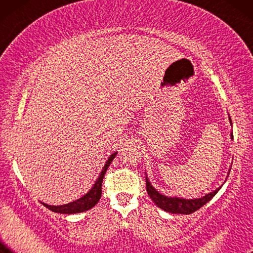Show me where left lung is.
<instances>
[{
    "label": "left lung",
    "mask_w": 253,
    "mask_h": 253,
    "mask_svg": "<svg viewBox=\"0 0 253 253\" xmlns=\"http://www.w3.org/2000/svg\"><path fill=\"white\" fill-rule=\"evenodd\" d=\"M229 121L231 124L230 117H229ZM230 136H231V139H233V132L230 133ZM229 172H230V169L229 171H228V175H229ZM220 189L221 186L220 188H217L216 190H214V191L207 193V195L202 197V198H196V199H184V198H178V197H168L159 192L158 190L151 184L150 179H148V177L146 176V190H147L148 196H150V198L153 200L155 205L160 207L161 210H164L166 212H169V213H174V214H191L193 212H196L197 210H199L200 207H203L206 203H209L210 200L216 195Z\"/></svg>",
    "instance_id": "1"
}]
</instances>
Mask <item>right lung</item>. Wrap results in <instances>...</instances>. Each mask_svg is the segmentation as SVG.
<instances>
[{
    "instance_id": "obj_1",
    "label": "right lung",
    "mask_w": 253,
    "mask_h": 253,
    "mask_svg": "<svg viewBox=\"0 0 253 253\" xmlns=\"http://www.w3.org/2000/svg\"><path fill=\"white\" fill-rule=\"evenodd\" d=\"M116 154H117V152H115V153H113L108 158V160L106 161L105 166H103L101 172H100L99 177L96 178L95 183H94V184H93L91 190H89L87 193H85L84 196H82L81 198L74 200V202L64 204V205L54 206V205H48V204L42 203L43 206H46L48 210L53 211V212L62 213V214L82 213V212H85V211L91 210L92 207H94L96 204H98L99 199L101 198V193H102L101 186H102L103 177H105V174H106L107 169H108L109 165L112 164V161L114 160V159H115Z\"/></svg>"
}]
</instances>
